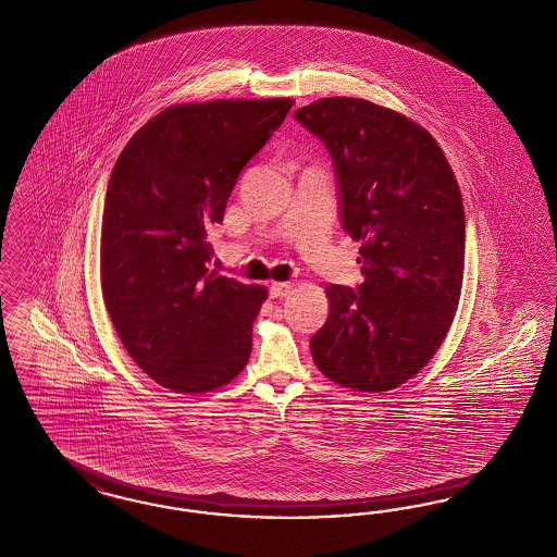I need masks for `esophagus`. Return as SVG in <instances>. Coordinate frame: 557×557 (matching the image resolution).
<instances>
[{"label":"esophagus","instance_id":"34e87169","mask_svg":"<svg viewBox=\"0 0 557 557\" xmlns=\"http://www.w3.org/2000/svg\"><path fill=\"white\" fill-rule=\"evenodd\" d=\"M292 288H294L292 282H273L271 288H269V294H271L273 298H282V296H288L289 289Z\"/></svg>","mask_w":557,"mask_h":557}]
</instances>
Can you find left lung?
I'll list each match as a JSON object with an SVG mask.
<instances>
[{"label": "left lung", "mask_w": 557, "mask_h": 557, "mask_svg": "<svg viewBox=\"0 0 557 557\" xmlns=\"http://www.w3.org/2000/svg\"><path fill=\"white\" fill-rule=\"evenodd\" d=\"M334 159L342 225L364 282L327 286L311 337L317 369L355 392H389L423 371L454 321L465 277V205L442 147L404 113L357 97L294 112Z\"/></svg>", "instance_id": "1"}]
</instances>
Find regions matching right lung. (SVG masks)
<instances>
[{
    "label": "right lung",
    "mask_w": 557,
    "mask_h": 557,
    "mask_svg": "<svg viewBox=\"0 0 557 557\" xmlns=\"http://www.w3.org/2000/svg\"><path fill=\"white\" fill-rule=\"evenodd\" d=\"M294 101L178 103L138 128L113 165L101 222V289L134 362L176 394L245 369L268 289L207 268L238 174Z\"/></svg>",
    "instance_id": "1"
}]
</instances>
